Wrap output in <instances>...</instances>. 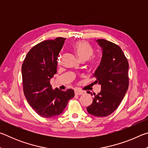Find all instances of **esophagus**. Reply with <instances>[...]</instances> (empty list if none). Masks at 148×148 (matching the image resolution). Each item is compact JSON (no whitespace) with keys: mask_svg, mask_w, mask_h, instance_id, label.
<instances>
[{"mask_svg":"<svg viewBox=\"0 0 148 148\" xmlns=\"http://www.w3.org/2000/svg\"><path fill=\"white\" fill-rule=\"evenodd\" d=\"M83 93H84L83 91H79V90H76V91H75V95H81Z\"/></svg>","mask_w":148,"mask_h":148,"instance_id":"esophagus-1","label":"esophagus"}]
</instances>
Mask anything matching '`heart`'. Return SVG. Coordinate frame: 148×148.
<instances>
[{"label":"heart","mask_w":148,"mask_h":148,"mask_svg":"<svg viewBox=\"0 0 148 148\" xmlns=\"http://www.w3.org/2000/svg\"><path fill=\"white\" fill-rule=\"evenodd\" d=\"M73 47L77 56L80 60L86 61L91 57L93 54V49L88 42L81 40L76 42L73 45ZM60 57L58 58L59 60Z\"/></svg>","instance_id":"obj_1"}]
</instances>
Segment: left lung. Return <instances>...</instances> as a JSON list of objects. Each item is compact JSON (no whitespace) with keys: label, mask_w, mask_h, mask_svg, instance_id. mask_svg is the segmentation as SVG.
I'll list each match as a JSON object with an SVG mask.
<instances>
[{"label":"left lung","mask_w":148,"mask_h":148,"mask_svg":"<svg viewBox=\"0 0 148 148\" xmlns=\"http://www.w3.org/2000/svg\"><path fill=\"white\" fill-rule=\"evenodd\" d=\"M102 48L101 63L93 74L95 83L101 91L95 94L88 113L96 117H106L116 110L129 87V62L119 46L104 39L97 40Z\"/></svg>","instance_id":"left-lung-1"}]
</instances>
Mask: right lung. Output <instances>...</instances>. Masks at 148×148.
Listing matches in <instances>:
<instances>
[{"label":"right lung","mask_w":148,"mask_h":148,"mask_svg":"<svg viewBox=\"0 0 148 148\" xmlns=\"http://www.w3.org/2000/svg\"><path fill=\"white\" fill-rule=\"evenodd\" d=\"M66 38L58 37L32 47L21 67L24 95L32 109L43 117L61 114L74 91L53 90L50 79L57 73V58Z\"/></svg>","instance_id":"right-lung-1"}]
</instances>
